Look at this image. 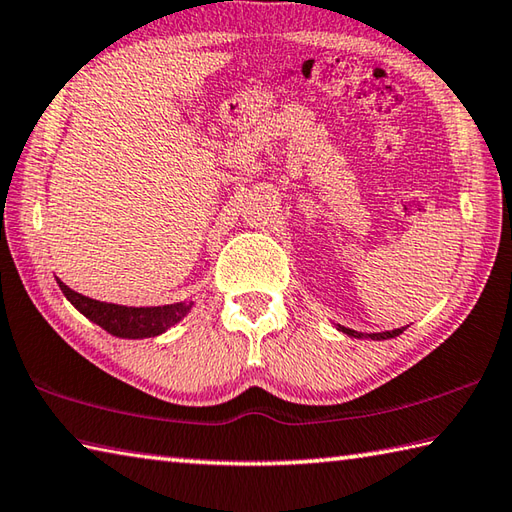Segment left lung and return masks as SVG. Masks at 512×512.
<instances>
[{
  "mask_svg": "<svg viewBox=\"0 0 512 512\" xmlns=\"http://www.w3.org/2000/svg\"><path fill=\"white\" fill-rule=\"evenodd\" d=\"M403 329H405V327H403ZM403 329L383 331V333H358V331H353V329L340 327V324H338V331H342V333H345V336H349V338H356V340H389V338H396V336H401Z\"/></svg>",
  "mask_w": 512,
  "mask_h": 512,
  "instance_id": "left-lung-1",
  "label": "left lung"
}]
</instances>
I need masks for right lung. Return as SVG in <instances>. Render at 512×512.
<instances>
[{"label": "right lung", "mask_w": 512, "mask_h": 512, "mask_svg": "<svg viewBox=\"0 0 512 512\" xmlns=\"http://www.w3.org/2000/svg\"><path fill=\"white\" fill-rule=\"evenodd\" d=\"M60 291L64 297L76 306V309L89 318L98 327L116 338L127 340H141V338H156L172 329L176 322H181L185 315L192 311L194 300L176 302V304H163V306H123L91 300L87 295H80L69 288L64 282L58 280Z\"/></svg>", "instance_id": "right-lung-1"}]
</instances>
